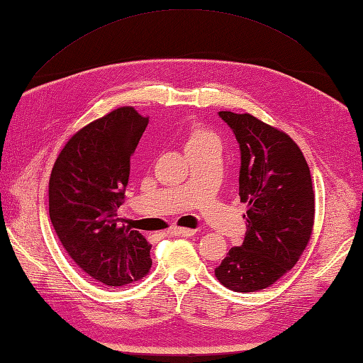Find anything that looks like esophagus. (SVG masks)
Returning <instances> with one entry per match:
<instances>
[{
    "label": "esophagus",
    "instance_id": "obj_1",
    "mask_svg": "<svg viewBox=\"0 0 363 363\" xmlns=\"http://www.w3.org/2000/svg\"><path fill=\"white\" fill-rule=\"evenodd\" d=\"M169 234L179 235V237H191V235L196 234V230L195 229H189V228H177V226H174V228L169 229Z\"/></svg>",
    "mask_w": 363,
    "mask_h": 363
}]
</instances>
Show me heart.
<instances>
[{"instance_id":"heart-1","label":"heart","mask_w":363,"mask_h":363,"mask_svg":"<svg viewBox=\"0 0 363 363\" xmlns=\"http://www.w3.org/2000/svg\"><path fill=\"white\" fill-rule=\"evenodd\" d=\"M220 145V138L218 135L213 133V130L207 129L204 126H196L191 130L189 135V142L187 145Z\"/></svg>"}]
</instances>
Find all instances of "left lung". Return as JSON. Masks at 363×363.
Instances as JSON below:
<instances>
[{"label": "left lung", "mask_w": 363, "mask_h": 363, "mask_svg": "<svg viewBox=\"0 0 363 363\" xmlns=\"http://www.w3.org/2000/svg\"><path fill=\"white\" fill-rule=\"evenodd\" d=\"M240 145L238 196L248 204L242 246L230 248L215 268L234 291H257L289 273L311 242L315 194L309 165L284 130L251 113L218 112Z\"/></svg>", "instance_id": "left-lung-1"}]
</instances>
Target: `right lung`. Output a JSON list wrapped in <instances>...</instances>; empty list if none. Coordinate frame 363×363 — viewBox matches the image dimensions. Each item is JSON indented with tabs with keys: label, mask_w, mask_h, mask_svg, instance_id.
I'll list each match as a JSON object with an SVG mask.
<instances>
[{
	"label": "right lung",
	"mask_w": 363,
	"mask_h": 363,
	"mask_svg": "<svg viewBox=\"0 0 363 363\" xmlns=\"http://www.w3.org/2000/svg\"><path fill=\"white\" fill-rule=\"evenodd\" d=\"M148 121L123 106L89 123L65 143L50 177L57 238L84 273L109 287L143 279L151 268L150 242L115 218Z\"/></svg>",
	"instance_id": "right-lung-1"
}]
</instances>
